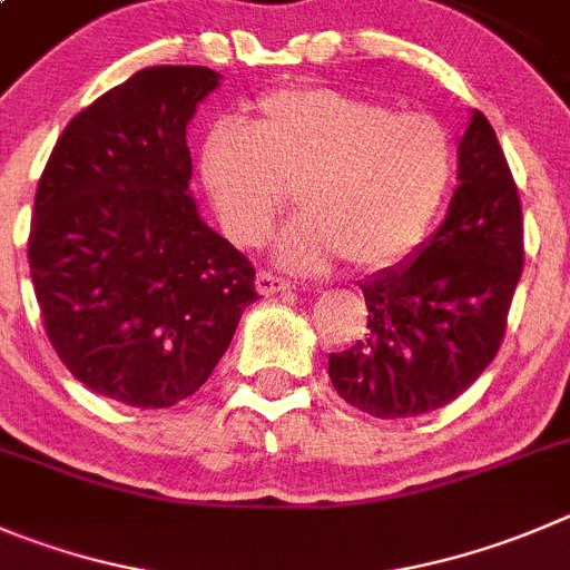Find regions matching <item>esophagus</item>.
<instances>
[{"instance_id": "34e87169", "label": "esophagus", "mask_w": 570, "mask_h": 570, "mask_svg": "<svg viewBox=\"0 0 570 570\" xmlns=\"http://www.w3.org/2000/svg\"><path fill=\"white\" fill-rule=\"evenodd\" d=\"M255 289H258L261 295H278V292H289L292 284L286 278H281V275L261 269V273L255 275Z\"/></svg>"}]
</instances>
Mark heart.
Listing matches in <instances>:
<instances>
[{
    "label": "heart",
    "mask_w": 570,
    "mask_h": 570,
    "mask_svg": "<svg viewBox=\"0 0 570 570\" xmlns=\"http://www.w3.org/2000/svg\"><path fill=\"white\" fill-rule=\"evenodd\" d=\"M453 142L419 111L328 87L278 89L247 124L225 120L202 146V179L227 236L253 247L289 205L281 264L317 273L343 255L354 269L405 258L444 202Z\"/></svg>",
    "instance_id": "obj_1"
}]
</instances>
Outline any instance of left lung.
Listing matches in <instances>:
<instances>
[{
    "mask_svg": "<svg viewBox=\"0 0 570 570\" xmlns=\"http://www.w3.org/2000/svg\"><path fill=\"white\" fill-rule=\"evenodd\" d=\"M446 219L411 264L360 284L363 337L328 357L340 396L376 419L444 407L487 371L523 273V210L503 148L481 111L459 146Z\"/></svg>",
    "mask_w": 570,
    "mask_h": 570,
    "instance_id": "obj_1",
    "label": "left lung"
}]
</instances>
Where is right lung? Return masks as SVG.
<instances>
[{
  "instance_id": "add662e5",
  "label": "right lung",
  "mask_w": 570,
  "mask_h": 570,
  "mask_svg": "<svg viewBox=\"0 0 570 570\" xmlns=\"http://www.w3.org/2000/svg\"><path fill=\"white\" fill-rule=\"evenodd\" d=\"M207 67H148L78 111L33 202L28 261L69 374L124 405L194 396L258 297L255 267L199 219L185 126Z\"/></svg>"
}]
</instances>
